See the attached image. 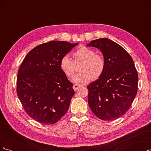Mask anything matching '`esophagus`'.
I'll use <instances>...</instances> for the list:
<instances>
[{"instance_id":"obj_1","label":"esophagus","mask_w":151,"mask_h":151,"mask_svg":"<svg viewBox=\"0 0 151 151\" xmlns=\"http://www.w3.org/2000/svg\"><path fill=\"white\" fill-rule=\"evenodd\" d=\"M83 86L81 85V84H74V86H73V89H74V91H77V89H78L79 88H81V87H82Z\"/></svg>"}]
</instances>
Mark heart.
<instances>
[{
  "label": "heart",
  "mask_w": 151,
  "mask_h": 151,
  "mask_svg": "<svg viewBox=\"0 0 151 151\" xmlns=\"http://www.w3.org/2000/svg\"><path fill=\"white\" fill-rule=\"evenodd\" d=\"M75 62L68 55H65L60 59V67L62 70L68 77H72L76 72V63L83 62L80 70L81 72L72 78L75 83H86L91 79H96L104 72L105 60L101 55L96 53L93 49L81 47L73 54Z\"/></svg>",
  "instance_id": "obj_1"
}]
</instances>
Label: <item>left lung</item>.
<instances>
[{"label": "left lung", "mask_w": 151, "mask_h": 151, "mask_svg": "<svg viewBox=\"0 0 151 151\" xmlns=\"http://www.w3.org/2000/svg\"><path fill=\"white\" fill-rule=\"evenodd\" d=\"M86 46L98 48L106 63L103 74L88 86L89 106L101 120H115L129 110L137 93L134 61L124 48L108 38L93 40Z\"/></svg>", "instance_id": "8db88e82"}]
</instances>
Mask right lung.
Instances as JSON below:
<instances>
[{
    "mask_svg": "<svg viewBox=\"0 0 151 151\" xmlns=\"http://www.w3.org/2000/svg\"><path fill=\"white\" fill-rule=\"evenodd\" d=\"M78 43L51 41L27 54L18 70L17 94L26 113L46 125L67 113L75 92L60 67L63 56Z\"/></svg>",
    "mask_w": 151,
    "mask_h": 151,
    "instance_id": "add662e5",
    "label": "right lung"
}]
</instances>
